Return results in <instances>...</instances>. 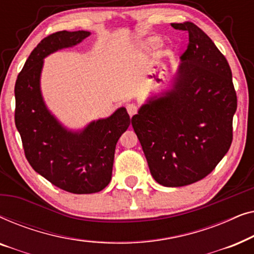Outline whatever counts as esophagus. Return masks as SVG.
<instances>
[{
	"label": "esophagus",
	"mask_w": 254,
	"mask_h": 254,
	"mask_svg": "<svg viewBox=\"0 0 254 254\" xmlns=\"http://www.w3.org/2000/svg\"><path fill=\"white\" fill-rule=\"evenodd\" d=\"M126 109H127L128 114H129L130 117H133L134 114H136V112H137V107H136V105H134V104H127Z\"/></svg>",
	"instance_id": "obj_1"
}]
</instances>
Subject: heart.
I'll use <instances>...</instances> for the list:
<instances>
[{
    "label": "heart",
    "mask_w": 254,
    "mask_h": 254,
    "mask_svg": "<svg viewBox=\"0 0 254 254\" xmlns=\"http://www.w3.org/2000/svg\"><path fill=\"white\" fill-rule=\"evenodd\" d=\"M158 43H159V41H158L157 38H150V39H149V44L152 45V46H157Z\"/></svg>",
    "instance_id": "1"
}]
</instances>
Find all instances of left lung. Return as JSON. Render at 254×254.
Listing matches in <instances>:
<instances>
[{"label":"left lung","instance_id":"1","mask_svg":"<svg viewBox=\"0 0 254 254\" xmlns=\"http://www.w3.org/2000/svg\"><path fill=\"white\" fill-rule=\"evenodd\" d=\"M189 32V45L172 88L131 118L151 176L166 187L190 185L209 175L232 142L237 110L230 65L200 27L173 23Z\"/></svg>","mask_w":254,"mask_h":254}]
</instances>
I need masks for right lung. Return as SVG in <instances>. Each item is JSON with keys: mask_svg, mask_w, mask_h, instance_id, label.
Listing matches in <instances>:
<instances>
[{"mask_svg": "<svg viewBox=\"0 0 254 254\" xmlns=\"http://www.w3.org/2000/svg\"><path fill=\"white\" fill-rule=\"evenodd\" d=\"M90 36L88 31H59L44 38L32 51L15 84V124L25 157L36 172L59 189L90 194L111 182L117 142L130 125L125 107L107 119L70 131L52 116L40 91L44 58L71 47Z\"/></svg>", "mask_w": 254, "mask_h": 254, "instance_id": "obj_1", "label": "right lung"}]
</instances>
